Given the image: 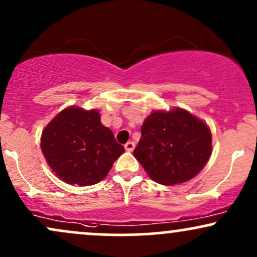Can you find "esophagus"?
Returning <instances> with one entry per match:
<instances>
[{
  "label": "esophagus",
  "mask_w": 257,
  "mask_h": 257,
  "mask_svg": "<svg viewBox=\"0 0 257 257\" xmlns=\"http://www.w3.org/2000/svg\"><path fill=\"white\" fill-rule=\"evenodd\" d=\"M134 147H135V144L133 143V141H128V143H126L124 145V149L129 152H132L133 150H134Z\"/></svg>",
  "instance_id": "obj_1"
}]
</instances>
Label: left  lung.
<instances>
[{"label":"left lung","instance_id":"obj_1","mask_svg":"<svg viewBox=\"0 0 257 257\" xmlns=\"http://www.w3.org/2000/svg\"><path fill=\"white\" fill-rule=\"evenodd\" d=\"M211 155V133L190 112H152L141 126L134 157L153 181L172 186L188 181Z\"/></svg>","mask_w":257,"mask_h":257}]
</instances>
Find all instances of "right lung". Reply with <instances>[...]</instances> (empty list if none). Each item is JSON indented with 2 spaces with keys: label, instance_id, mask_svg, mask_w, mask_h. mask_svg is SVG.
<instances>
[{
  "label": "right lung",
  "instance_id": "1",
  "mask_svg": "<svg viewBox=\"0 0 257 257\" xmlns=\"http://www.w3.org/2000/svg\"><path fill=\"white\" fill-rule=\"evenodd\" d=\"M41 149L52 170L71 185L98 184L124 152L96 110L69 107L44 128Z\"/></svg>",
  "mask_w": 257,
  "mask_h": 257
}]
</instances>
